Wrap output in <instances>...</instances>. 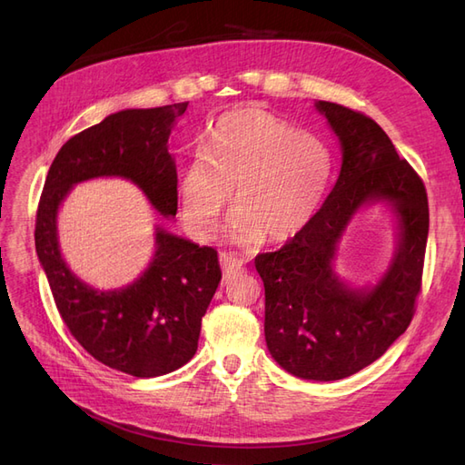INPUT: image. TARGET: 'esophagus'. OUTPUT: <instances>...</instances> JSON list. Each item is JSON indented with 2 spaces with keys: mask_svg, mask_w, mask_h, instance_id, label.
Instances as JSON below:
<instances>
[{
  "mask_svg": "<svg viewBox=\"0 0 465 465\" xmlns=\"http://www.w3.org/2000/svg\"><path fill=\"white\" fill-rule=\"evenodd\" d=\"M219 262H221V270H223L224 279H231L232 275H236L242 270V260L231 254V252H221Z\"/></svg>",
  "mask_w": 465,
  "mask_h": 465,
  "instance_id": "1",
  "label": "esophagus"
}]
</instances>
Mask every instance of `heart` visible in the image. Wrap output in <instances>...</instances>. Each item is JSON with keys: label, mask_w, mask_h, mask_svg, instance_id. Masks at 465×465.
Segmentation results:
<instances>
[{"label": "heart", "mask_w": 465, "mask_h": 465, "mask_svg": "<svg viewBox=\"0 0 465 465\" xmlns=\"http://www.w3.org/2000/svg\"><path fill=\"white\" fill-rule=\"evenodd\" d=\"M331 180L326 143L297 132L262 108L221 114L209 130L205 153H198L180 176V215L200 238L215 234L234 203L241 213L231 224L238 244L267 236L283 242L316 217Z\"/></svg>", "instance_id": "b5f03b06"}]
</instances>
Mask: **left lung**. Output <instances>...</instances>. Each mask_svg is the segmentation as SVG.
I'll use <instances>...</instances> for the list:
<instances>
[{"label":"left lung","mask_w":465,"mask_h":465,"mask_svg":"<svg viewBox=\"0 0 465 465\" xmlns=\"http://www.w3.org/2000/svg\"><path fill=\"white\" fill-rule=\"evenodd\" d=\"M341 145V171L308 227L277 252L256 256L265 289V343L287 372L330 382L369 367L410 326L429 236L423 180L380 125L362 112L318 101ZM386 201L399 217V246L371 290H353L331 262L350 217Z\"/></svg>","instance_id":"obj_1"}]
</instances>
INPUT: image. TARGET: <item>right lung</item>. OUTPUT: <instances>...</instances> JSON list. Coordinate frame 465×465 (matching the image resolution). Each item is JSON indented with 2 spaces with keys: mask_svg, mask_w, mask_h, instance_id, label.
Instances as JSON below:
<instances>
[{
  "mask_svg": "<svg viewBox=\"0 0 465 465\" xmlns=\"http://www.w3.org/2000/svg\"><path fill=\"white\" fill-rule=\"evenodd\" d=\"M186 108L122 110L74 135L55 154L36 211V254L67 330L96 361L137 378L168 374L195 355L202 318L221 281L217 250L157 227L154 256L142 277L98 291L65 265L55 217L69 190L98 176L132 180L161 215L174 217L178 178L168 135Z\"/></svg>",
  "mask_w": 465,
  "mask_h": 465,
  "instance_id": "obj_1",
  "label": "right lung"
}]
</instances>
